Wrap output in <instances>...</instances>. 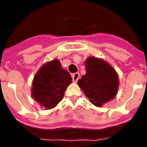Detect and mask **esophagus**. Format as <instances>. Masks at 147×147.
<instances>
[{"instance_id":"obj_1","label":"esophagus","mask_w":147,"mask_h":147,"mask_svg":"<svg viewBox=\"0 0 147 147\" xmlns=\"http://www.w3.org/2000/svg\"><path fill=\"white\" fill-rule=\"evenodd\" d=\"M72 80H73V82H78V80H79V78H80V74L78 73V72L74 73L73 75H72Z\"/></svg>"}]
</instances>
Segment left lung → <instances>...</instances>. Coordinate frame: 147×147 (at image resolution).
Here are the masks:
<instances>
[{
	"label": "left lung",
	"instance_id": "obj_1",
	"mask_svg": "<svg viewBox=\"0 0 147 147\" xmlns=\"http://www.w3.org/2000/svg\"><path fill=\"white\" fill-rule=\"evenodd\" d=\"M86 74L78 80L90 102L96 107L113 100L119 89V78L113 67L105 60L89 57L84 62Z\"/></svg>",
	"mask_w": 147,
	"mask_h": 147
}]
</instances>
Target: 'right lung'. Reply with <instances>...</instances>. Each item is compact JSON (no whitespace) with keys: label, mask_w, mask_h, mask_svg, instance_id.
I'll return each instance as SVG.
<instances>
[{"label":"right lung","mask_w":147,"mask_h":147,"mask_svg":"<svg viewBox=\"0 0 147 147\" xmlns=\"http://www.w3.org/2000/svg\"><path fill=\"white\" fill-rule=\"evenodd\" d=\"M71 83L70 74L62 67L57 59H54L42 65L35 74L31 94L41 106L47 109H53L63 100Z\"/></svg>","instance_id":"right-lung-1"}]
</instances>
